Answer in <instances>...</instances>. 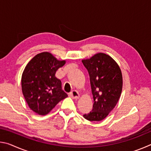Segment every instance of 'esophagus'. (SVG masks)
<instances>
[{"label":"esophagus","instance_id":"1","mask_svg":"<svg viewBox=\"0 0 151 151\" xmlns=\"http://www.w3.org/2000/svg\"><path fill=\"white\" fill-rule=\"evenodd\" d=\"M70 96L72 97L73 99H77L79 98V94L78 92L75 90H73L72 92H71L70 93Z\"/></svg>","mask_w":151,"mask_h":151}]
</instances>
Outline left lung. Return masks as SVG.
<instances>
[{
    "instance_id": "1",
    "label": "left lung",
    "mask_w": 151,
    "mask_h": 151,
    "mask_svg": "<svg viewBox=\"0 0 151 151\" xmlns=\"http://www.w3.org/2000/svg\"><path fill=\"white\" fill-rule=\"evenodd\" d=\"M82 63L87 69L93 95L92 111L83 116L89 121H101L115 107L121 96L122 76L113 58L104 53H97Z\"/></svg>"
}]
</instances>
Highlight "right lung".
Listing matches in <instances>:
<instances>
[{
    "mask_svg": "<svg viewBox=\"0 0 151 151\" xmlns=\"http://www.w3.org/2000/svg\"><path fill=\"white\" fill-rule=\"evenodd\" d=\"M65 60H58L50 52L33 57L22 75V94L30 109L40 115L47 114L60 101L68 96L61 81L55 76Z\"/></svg>",
    "mask_w": 151,
    "mask_h": 151,
    "instance_id": "right-lung-1",
    "label": "right lung"
}]
</instances>
